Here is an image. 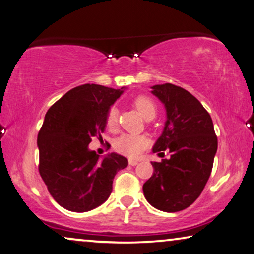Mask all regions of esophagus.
Instances as JSON below:
<instances>
[{
  "mask_svg": "<svg viewBox=\"0 0 254 254\" xmlns=\"http://www.w3.org/2000/svg\"><path fill=\"white\" fill-rule=\"evenodd\" d=\"M128 163H129L130 166H136L138 163V161H137V160H134V159H129V160H128Z\"/></svg>",
  "mask_w": 254,
  "mask_h": 254,
  "instance_id": "1",
  "label": "esophagus"
}]
</instances>
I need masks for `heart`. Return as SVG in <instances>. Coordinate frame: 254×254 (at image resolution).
Returning a JSON list of instances; mask_svg holds the SVG:
<instances>
[{"label":"heart","mask_w":254,"mask_h":254,"mask_svg":"<svg viewBox=\"0 0 254 254\" xmlns=\"http://www.w3.org/2000/svg\"><path fill=\"white\" fill-rule=\"evenodd\" d=\"M134 105L138 112L145 119H152L157 114V105L154 101L149 96L139 95L135 97ZM105 125L110 131H115L118 126V111L115 107H111L108 110L105 117ZM149 145V139L146 136L138 134H124L117 138L115 142V150L119 153L127 157H137Z\"/></svg>","instance_id":"b5f03b06"}]
</instances>
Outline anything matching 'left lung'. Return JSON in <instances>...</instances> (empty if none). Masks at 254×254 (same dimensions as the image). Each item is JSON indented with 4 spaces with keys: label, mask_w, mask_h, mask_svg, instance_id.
Returning <instances> with one entry per match:
<instances>
[{
    "label": "left lung",
    "mask_w": 254,
    "mask_h": 254,
    "mask_svg": "<svg viewBox=\"0 0 254 254\" xmlns=\"http://www.w3.org/2000/svg\"><path fill=\"white\" fill-rule=\"evenodd\" d=\"M152 89L167 110L165 129L153 152L168 150L170 158L152 162L154 171L143 185L144 196L161 211H182L203 190L218 139L209 112L190 92L170 83L154 85Z\"/></svg>",
    "instance_id": "obj_1"
}]
</instances>
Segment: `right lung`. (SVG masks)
Wrapping results in <instances>:
<instances>
[{
  "instance_id": "right-lung-1",
  "label": "right lung",
  "mask_w": 254,
  "mask_h": 254,
  "mask_svg": "<svg viewBox=\"0 0 254 254\" xmlns=\"http://www.w3.org/2000/svg\"><path fill=\"white\" fill-rule=\"evenodd\" d=\"M122 89L84 84L70 89L45 115L38 132V171L54 200L73 212H86L108 200L112 182L128 160L117 153L100 160L88 150L102 138L105 117Z\"/></svg>"
}]
</instances>
